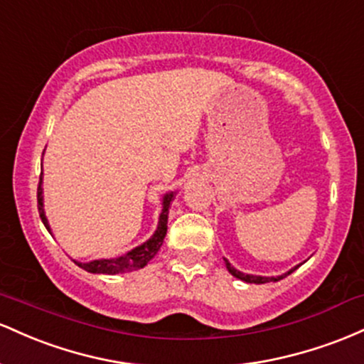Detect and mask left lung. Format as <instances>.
<instances>
[{
  "label": "left lung",
  "mask_w": 364,
  "mask_h": 364,
  "mask_svg": "<svg viewBox=\"0 0 364 364\" xmlns=\"http://www.w3.org/2000/svg\"><path fill=\"white\" fill-rule=\"evenodd\" d=\"M225 264H227V268H228V272L232 273V275L234 277H237V279H240V280H244V282H247V284H268V282H277V280H280V279H284V277H287V275H291V273L296 270V268H292L291 272H287L285 273V275H280V277H256V275H246V273H242V272H239V270H235L234 267H232L230 263H228V261L225 259Z\"/></svg>",
  "instance_id": "obj_1"
}]
</instances>
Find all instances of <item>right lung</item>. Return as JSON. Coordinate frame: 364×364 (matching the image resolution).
Returning a JSON list of instances; mask_svg holds the SVG:
<instances>
[{
  "instance_id": "add662e5",
  "label": "right lung",
  "mask_w": 364,
  "mask_h": 364,
  "mask_svg": "<svg viewBox=\"0 0 364 364\" xmlns=\"http://www.w3.org/2000/svg\"><path fill=\"white\" fill-rule=\"evenodd\" d=\"M41 177H43V173H41ZM41 183H43V178H41L38 186V210L44 227L50 230L46 215H44V210H43V187H41ZM171 199H173V193L166 194L165 198H163V210L160 215V223H158V228L156 232H154V235L151 237L149 240H146L144 244H141L139 247L129 251L127 255L118 256V258L94 259V261H89V263H79V261H75V264H79L82 270L89 273H105V275H117V273H125V272L139 270V268H144L146 264L156 256V252L160 251L163 239H165L166 235V222H168V208H170Z\"/></svg>"
}]
</instances>
